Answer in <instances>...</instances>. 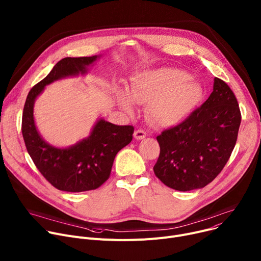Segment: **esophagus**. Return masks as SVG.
Segmentation results:
<instances>
[{
  "instance_id": "34e87169",
  "label": "esophagus",
  "mask_w": 261,
  "mask_h": 261,
  "mask_svg": "<svg viewBox=\"0 0 261 261\" xmlns=\"http://www.w3.org/2000/svg\"><path fill=\"white\" fill-rule=\"evenodd\" d=\"M134 137L137 140H142V139H144L146 137V133L144 130H142V129H137L134 133Z\"/></svg>"
}]
</instances>
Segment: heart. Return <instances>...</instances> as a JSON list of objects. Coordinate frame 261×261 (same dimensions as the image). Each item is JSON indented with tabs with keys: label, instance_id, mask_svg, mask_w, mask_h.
<instances>
[{
	"label": "heart",
	"instance_id": "obj_1",
	"mask_svg": "<svg viewBox=\"0 0 261 261\" xmlns=\"http://www.w3.org/2000/svg\"><path fill=\"white\" fill-rule=\"evenodd\" d=\"M117 101L127 113L134 102H148L147 116L155 124L173 126L190 116L202 97V87L195 79L175 69L148 71L133 79L127 91L118 88Z\"/></svg>",
	"mask_w": 261,
	"mask_h": 261
}]
</instances>
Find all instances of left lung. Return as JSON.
<instances>
[{
	"label": "left lung",
	"instance_id": "1",
	"mask_svg": "<svg viewBox=\"0 0 261 261\" xmlns=\"http://www.w3.org/2000/svg\"><path fill=\"white\" fill-rule=\"evenodd\" d=\"M242 121L237 99L222 79L191 115L156 137L160 155L154 174L166 186L190 191L204 188L223 170L236 144Z\"/></svg>",
	"mask_w": 261,
	"mask_h": 261
}]
</instances>
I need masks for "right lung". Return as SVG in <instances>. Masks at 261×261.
I'll use <instances>...</instances> for the list:
<instances>
[{
    "mask_svg": "<svg viewBox=\"0 0 261 261\" xmlns=\"http://www.w3.org/2000/svg\"><path fill=\"white\" fill-rule=\"evenodd\" d=\"M99 55L66 57L29 92L23 112L22 134L32 161L47 181L67 192L94 190L109 178L116 154L133 140L134 126L99 119L90 136L69 147H55L39 135L34 122V102L45 87L56 80L85 75Z\"/></svg>",
    "mask_w": 261,
    "mask_h": 261,
    "instance_id": "right-lung-1",
    "label": "right lung"
}]
</instances>
